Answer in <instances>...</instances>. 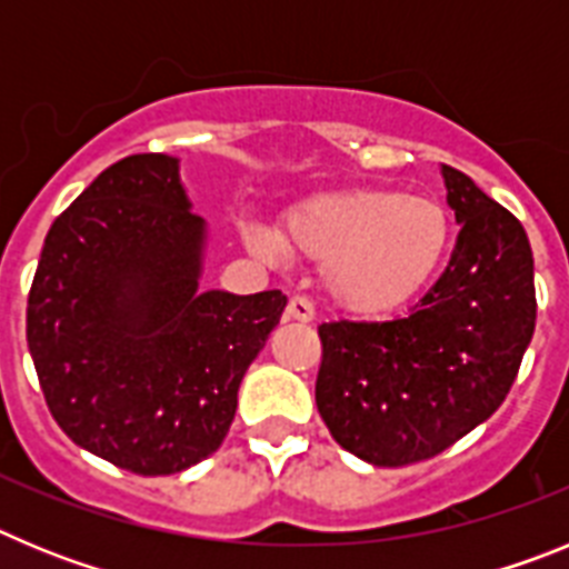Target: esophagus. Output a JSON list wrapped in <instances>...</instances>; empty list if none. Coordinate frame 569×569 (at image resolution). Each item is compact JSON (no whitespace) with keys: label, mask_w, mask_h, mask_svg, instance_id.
<instances>
[{"label":"esophagus","mask_w":569,"mask_h":569,"mask_svg":"<svg viewBox=\"0 0 569 569\" xmlns=\"http://www.w3.org/2000/svg\"><path fill=\"white\" fill-rule=\"evenodd\" d=\"M284 316L293 321H305V325H308V321H313V316H316L313 301H310L308 296H293V299L288 301V313Z\"/></svg>","instance_id":"esophagus-1"}]
</instances>
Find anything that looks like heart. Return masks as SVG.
<instances>
[{
  "mask_svg": "<svg viewBox=\"0 0 569 569\" xmlns=\"http://www.w3.org/2000/svg\"><path fill=\"white\" fill-rule=\"evenodd\" d=\"M244 239L261 259L281 241L321 261V288L341 310L379 316L401 308L433 281L450 248V219L436 199L381 188H339L301 199L281 219V241L261 224Z\"/></svg>",
  "mask_w": 569,
  "mask_h": 569,
  "instance_id": "b5f03b06",
  "label": "heart"
}]
</instances>
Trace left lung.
I'll list each match as a JSON object with an SVG mask.
<instances>
[{"label": "left lung", "mask_w": 569, "mask_h": 569, "mask_svg": "<svg viewBox=\"0 0 569 569\" xmlns=\"http://www.w3.org/2000/svg\"><path fill=\"white\" fill-rule=\"evenodd\" d=\"M461 224L453 256L405 319L321 325L316 407L376 467L433 459L490 419L536 330L532 250L510 210L441 164Z\"/></svg>", "instance_id": "8db88e82"}]
</instances>
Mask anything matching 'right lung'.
<instances>
[{
  "label": "right lung",
  "mask_w": 569,
  "mask_h": 569,
  "mask_svg": "<svg viewBox=\"0 0 569 569\" xmlns=\"http://www.w3.org/2000/svg\"><path fill=\"white\" fill-rule=\"evenodd\" d=\"M208 224L179 159L110 164L44 236L28 347L44 401L88 453L170 476L219 450L288 296L199 290Z\"/></svg>",
  "instance_id": "1"
}]
</instances>
